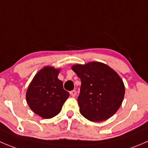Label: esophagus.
<instances>
[{"label": "esophagus", "mask_w": 148, "mask_h": 148, "mask_svg": "<svg viewBox=\"0 0 148 148\" xmlns=\"http://www.w3.org/2000/svg\"><path fill=\"white\" fill-rule=\"evenodd\" d=\"M76 91L75 90H72V91H71L70 92V95H71V96H72V97H75L76 96Z\"/></svg>", "instance_id": "34e87169"}]
</instances>
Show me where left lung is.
Masks as SVG:
<instances>
[{
    "instance_id": "obj_1",
    "label": "left lung",
    "mask_w": 148,
    "mask_h": 148,
    "mask_svg": "<svg viewBox=\"0 0 148 148\" xmlns=\"http://www.w3.org/2000/svg\"><path fill=\"white\" fill-rule=\"evenodd\" d=\"M81 80L77 101L80 114L91 121H102L112 116L122 103L125 93L119 74L106 64L90 62L71 67Z\"/></svg>"
}]
</instances>
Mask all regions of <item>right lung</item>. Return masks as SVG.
Instances as JSON below:
<instances>
[{
	"label": "right lung",
	"mask_w": 148,
	"mask_h": 148,
	"mask_svg": "<svg viewBox=\"0 0 148 148\" xmlns=\"http://www.w3.org/2000/svg\"><path fill=\"white\" fill-rule=\"evenodd\" d=\"M59 69L45 66L34 76L27 89L26 99L33 112L44 119L58 115L69 93L58 79Z\"/></svg>",
	"instance_id": "right-lung-1"
}]
</instances>
